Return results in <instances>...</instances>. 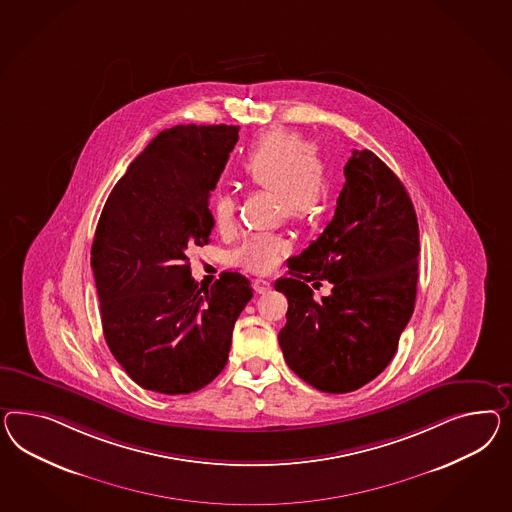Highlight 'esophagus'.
<instances>
[{"instance_id": "1", "label": "esophagus", "mask_w": 512, "mask_h": 512, "mask_svg": "<svg viewBox=\"0 0 512 512\" xmlns=\"http://www.w3.org/2000/svg\"><path fill=\"white\" fill-rule=\"evenodd\" d=\"M253 287H255V291L259 292V294H263V292L270 291V281L268 279H264V277H257L255 281H253Z\"/></svg>"}]
</instances>
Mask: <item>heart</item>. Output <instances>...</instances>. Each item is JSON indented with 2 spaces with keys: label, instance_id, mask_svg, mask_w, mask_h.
I'll return each mask as SVG.
<instances>
[{
  "label": "heart",
  "instance_id": "heart-1",
  "mask_svg": "<svg viewBox=\"0 0 512 512\" xmlns=\"http://www.w3.org/2000/svg\"><path fill=\"white\" fill-rule=\"evenodd\" d=\"M238 175L251 186L274 190L281 216L307 223L315 221L330 201L332 182L326 164L315 147L291 130H270L257 139L242 156ZM210 212L218 229L231 227L235 201L218 194L210 201ZM291 251V242L281 235H251L231 253L233 263L248 270H272Z\"/></svg>",
  "mask_w": 512,
  "mask_h": 512
}]
</instances>
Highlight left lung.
I'll return each instance as SVG.
<instances>
[{
  "label": "left lung",
  "instance_id": "obj_1",
  "mask_svg": "<svg viewBox=\"0 0 512 512\" xmlns=\"http://www.w3.org/2000/svg\"><path fill=\"white\" fill-rule=\"evenodd\" d=\"M345 179L333 220L276 281L289 300L285 361L324 393L360 389L386 369L417 294L419 227L401 180L367 149L352 152ZM324 278L333 292L315 301L308 283Z\"/></svg>",
  "mask_w": 512,
  "mask_h": 512
}]
</instances>
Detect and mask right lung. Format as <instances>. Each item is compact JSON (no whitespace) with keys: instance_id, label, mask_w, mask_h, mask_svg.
I'll return each mask as SVG.
<instances>
[{"instance_id":"add662e5","label":"right lung","mask_w":512,"mask_h":512,"mask_svg":"<svg viewBox=\"0 0 512 512\" xmlns=\"http://www.w3.org/2000/svg\"><path fill=\"white\" fill-rule=\"evenodd\" d=\"M240 126L160 132L115 184L98 220L91 266L104 339L143 389L184 395L223 371L236 318L253 292L238 272L201 287L188 251L208 244V197Z\"/></svg>"}]
</instances>
